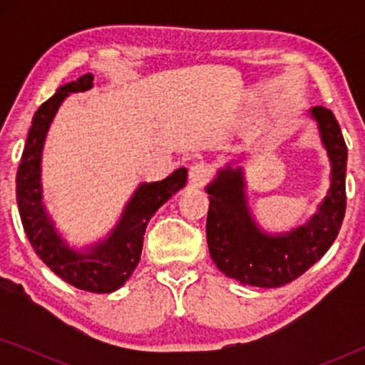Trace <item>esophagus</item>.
<instances>
[{"mask_svg":"<svg viewBox=\"0 0 365 365\" xmlns=\"http://www.w3.org/2000/svg\"><path fill=\"white\" fill-rule=\"evenodd\" d=\"M211 176H212L211 168L204 163L194 164V166H191V169H189V179H191V182L197 187L204 186V184L211 179Z\"/></svg>","mask_w":365,"mask_h":365,"instance_id":"1","label":"esophagus"}]
</instances>
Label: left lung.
Instances as JSON below:
<instances>
[{
    "instance_id": "1",
    "label": "left lung",
    "mask_w": 365,
    "mask_h": 365,
    "mask_svg": "<svg viewBox=\"0 0 365 365\" xmlns=\"http://www.w3.org/2000/svg\"><path fill=\"white\" fill-rule=\"evenodd\" d=\"M331 159V187L306 226L269 236L252 221L244 197L241 169L217 173L209 184L207 247L219 271L241 284L281 287L302 276L336 241L346 214L347 146L331 109H311Z\"/></svg>"
}]
</instances>
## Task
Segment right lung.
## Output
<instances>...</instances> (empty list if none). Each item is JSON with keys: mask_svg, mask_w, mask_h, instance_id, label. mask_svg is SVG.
Returning a JSON list of instances; mask_svg holds the SVG:
<instances>
[{"mask_svg": "<svg viewBox=\"0 0 365 365\" xmlns=\"http://www.w3.org/2000/svg\"><path fill=\"white\" fill-rule=\"evenodd\" d=\"M93 74H84L64 84L34 113L16 173V201L24 232L39 259L64 282L81 291L106 294L116 291L131 277L141 259L149 219L174 192L184 187L187 169L179 168L163 181L141 184L114 231L91 251L83 254L69 249L54 231L41 202V151L49 124L64 98L69 93L88 91L93 88Z\"/></svg>", "mask_w": 365, "mask_h": 365, "instance_id": "obj_1", "label": "right lung"}]
</instances>
